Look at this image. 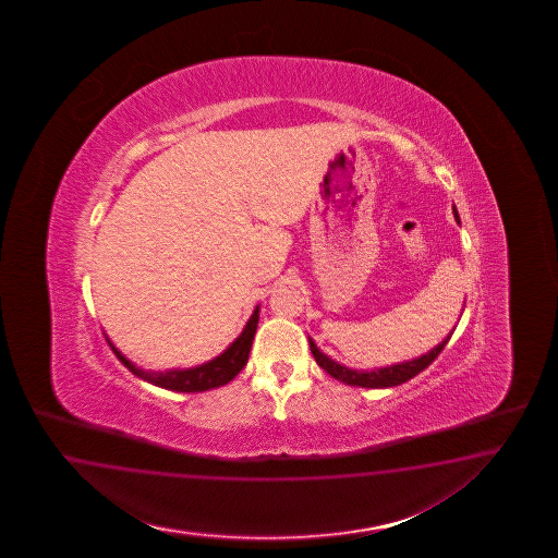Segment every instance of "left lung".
I'll return each instance as SVG.
<instances>
[{"label":"left lung","mask_w":558,"mask_h":558,"mask_svg":"<svg viewBox=\"0 0 558 558\" xmlns=\"http://www.w3.org/2000/svg\"><path fill=\"white\" fill-rule=\"evenodd\" d=\"M454 219L460 222L457 208H454ZM448 341H450V336L444 339L441 343H438L432 352L420 355V357H415V360L401 362V364H392V366H387V368H376V371L371 372L352 371V368L341 366L336 360H331L329 355L323 354L322 350L315 345V341L311 338H308V345H311V352L315 355L317 364H319L327 374H331L333 378H338L339 383L350 385V387H364V389H389V387L403 385L407 380H411L413 376H417L420 372L425 371V368L438 357L439 352L444 350V345H446Z\"/></svg>","instance_id":"1"}]
</instances>
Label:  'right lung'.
Wrapping results in <instances>:
<instances>
[{
  "mask_svg": "<svg viewBox=\"0 0 558 558\" xmlns=\"http://www.w3.org/2000/svg\"><path fill=\"white\" fill-rule=\"evenodd\" d=\"M259 322V306H255L254 315L250 317V322L245 325L243 333L215 360L206 362L203 366L196 368H187V371H166V372H145L136 368L131 360H126L120 354L119 350L110 343V339L106 341L110 343L112 352L117 354L120 362L133 372L138 378L151 383L155 387L161 389L178 390V392H203V390L217 389L225 387L229 380H233L239 372L243 371V366L250 360L252 352V343H254L255 329Z\"/></svg>",
  "mask_w": 558,
  "mask_h": 558,
  "instance_id": "obj_1",
  "label": "right lung"
}]
</instances>
